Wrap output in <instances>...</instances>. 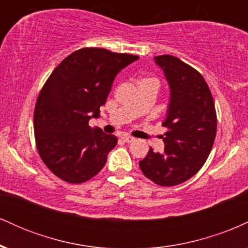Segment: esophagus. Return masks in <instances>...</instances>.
<instances>
[{
    "label": "esophagus",
    "instance_id": "esophagus-1",
    "mask_svg": "<svg viewBox=\"0 0 248 248\" xmlns=\"http://www.w3.org/2000/svg\"><path fill=\"white\" fill-rule=\"evenodd\" d=\"M122 140H124V142H127V143H130V142L135 141V139H134L133 136H130V135H124V136H122Z\"/></svg>",
    "mask_w": 248,
    "mask_h": 248
}]
</instances>
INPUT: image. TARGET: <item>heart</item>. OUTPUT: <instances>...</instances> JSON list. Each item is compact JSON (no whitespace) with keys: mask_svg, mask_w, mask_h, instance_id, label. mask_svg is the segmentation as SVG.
<instances>
[{"mask_svg":"<svg viewBox=\"0 0 248 248\" xmlns=\"http://www.w3.org/2000/svg\"><path fill=\"white\" fill-rule=\"evenodd\" d=\"M142 80H154V79H142ZM154 81H156V80H154Z\"/></svg>","mask_w":248,"mask_h":248,"instance_id":"1","label":"heart"}]
</instances>
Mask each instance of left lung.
<instances>
[{"label":"left lung","mask_w":248,"mask_h":248,"mask_svg":"<svg viewBox=\"0 0 248 248\" xmlns=\"http://www.w3.org/2000/svg\"><path fill=\"white\" fill-rule=\"evenodd\" d=\"M170 87V102L162 126L164 152L139 162L147 178L161 186H173L196 175L211 152L217 133V114L211 91L203 76L170 55L156 56Z\"/></svg>","instance_id":"left-lung-1"}]
</instances>
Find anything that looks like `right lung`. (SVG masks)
Returning a JSON list of instances; mask_svg holds the SVG:
<instances>
[{"instance_id":"add662e5","label":"right lung","mask_w":248,"mask_h":248,"mask_svg":"<svg viewBox=\"0 0 248 248\" xmlns=\"http://www.w3.org/2000/svg\"><path fill=\"white\" fill-rule=\"evenodd\" d=\"M139 56L99 47L77 50L53 70L39 92L33 113L37 150L45 166L67 183L88 181L104 168L118 143L92 128L116 75Z\"/></svg>"}]
</instances>
